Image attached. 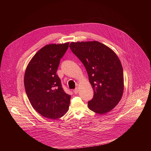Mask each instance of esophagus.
Masks as SVG:
<instances>
[{
	"mask_svg": "<svg viewBox=\"0 0 151 151\" xmlns=\"http://www.w3.org/2000/svg\"><path fill=\"white\" fill-rule=\"evenodd\" d=\"M78 91H79V90H78V88H75L74 90H73V92H74V93L75 94H77L78 93Z\"/></svg>",
	"mask_w": 151,
	"mask_h": 151,
	"instance_id": "34e87169",
	"label": "esophagus"
}]
</instances>
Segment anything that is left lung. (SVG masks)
<instances>
[{
    "label": "left lung",
    "instance_id": "1",
    "mask_svg": "<svg viewBox=\"0 0 151 151\" xmlns=\"http://www.w3.org/2000/svg\"><path fill=\"white\" fill-rule=\"evenodd\" d=\"M69 47L87 70L94 90L88 108L100 115L110 112L124 92L123 69L119 58L112 50L97 41L72 42Z\"/></svg>",
    "mask_w": 151,
    "mask_h": 151
}]
</instances>
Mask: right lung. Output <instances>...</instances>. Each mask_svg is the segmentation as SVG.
<instances>
[{"label":"right lung","mask_w":151,"mask_h":151,"mask_svg":"<svg viewBox=\"0 0 151 151\" xmlns=\"http://www.w3.org/2000/svg\"><path fill=\"white\" fill-rule=\"evenodd\" d=\"M69 42L49 44L30 61L24 78V87L33 108L42 116L56 119L68 112L71 96L64 91L56 72Z\"/></svg>","instance_id":"right-lung-1"}]
</instances>
